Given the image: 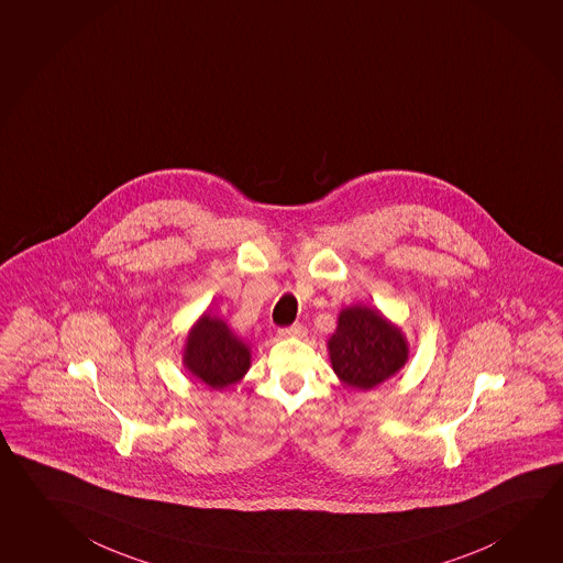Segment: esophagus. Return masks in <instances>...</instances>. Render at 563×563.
<instances>
[{"label": "esophagus", "instance_id": "obj_1", "mask_svg": "<svg viewBox=\"0 0 563 563\" xmlns=\"http://www.w3.org/2000/svg\"><path fill=\"white\" fill-rule=\"evenodd\" d=\"M282 338L301 339L306 338V328L301 323H294L289 328L279 329Z\"/></svg>", "mask_w": 563, "mask_h": 563}]
</instances>
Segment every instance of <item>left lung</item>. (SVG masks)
I'll use <instances>...</instances> for the list:
<instances>
[{"mask_svg":"<svg viewBox=\"0 0 563 563\" xmlns=\"http://www.w3.org/2000/svg\"><path fill=\"white\" fill-rule=\"evenodd\" d=\"M335 375L351 389H375L405 367L409 345L397 325L378 309L345 307L328 343Z\"/></svg>","mask_w":563,"mask_h":563,"instance_id":"1","label":"left lung"}]
</instances>
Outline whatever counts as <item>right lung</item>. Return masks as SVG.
Listing matches in <instances>:
<instances>
[{
  "mask_svg": "<svg viewBox=\"0 0 563 563\" xmlns=\"http://www.w3.org/2000/svg\"><path fill=\"white\" fill-rule=\"evenodd\" d=\"M252 353L225 321L205 313L186 338L185 367L210 389H225L244 377Z\"/></svg>",
  "mask_w": 563,
  "mask_h": 563,
  "instance_id": "obj_1",
  "label": "right lung"
}]
</instances>
